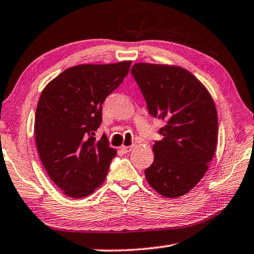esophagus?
<instances>
[{"label":"esophagus","instance_id":"esophagus-1","mask_svg":"<svg viewBox=\"0 0 254 254\" xmlns=\"http://www.w3.org/2000/svg\"><path fill=\"white\" fill-rule=\"evenodd\" d=\"M132 149H133V146H122L121 147V151L124 152V154H127V152H130Z\"/></svg>","mask_w":254,"mask_h":254}]
</instances>
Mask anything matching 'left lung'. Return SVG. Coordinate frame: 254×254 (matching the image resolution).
I'll list each match as a JSON object with an SVG mask.
<instances>
[{"label":"left lung","mask_w":254,"mask_h":254,"mask_svg":"<svg viewBox=\"0 0 254 254\" xmlns=\"http://www.w3.org/2000/svg\"><path fill=\"white\" fill-rule=\"evenodd\" d=\"M133 76L152 118L164 121L154 163L144 170L152 189L176 198L188 193L208 171L218 138L214 100L198 79L178 66L136 63Z\"/></svg>","instance_id":"1"}]
</instances>
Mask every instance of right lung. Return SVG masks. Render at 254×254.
I'll return each instance as SVG.
<instances>
[{
  "label": "right lung",
  "instance_id": "1",
  "mask_svg": "<svg viewBox=\"0 0 254 254\" xmlns=\"http://www.w3.org/2000/svg\"><path fill=\"white\" fill-rule=\"evenodd\" d=\"M131 62L82 64L63 71L40 95L35 138L51 180L72 198L91 194L105 181L116 150L103 133V103L128 73Z\"/></svg>",
  "mask_w": 254,
  "mask_h": 254
}]
</instances>
